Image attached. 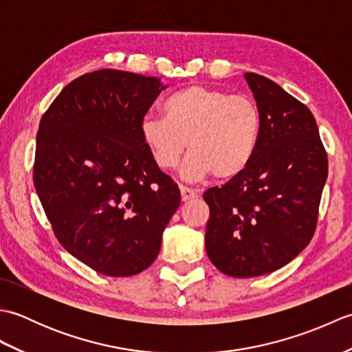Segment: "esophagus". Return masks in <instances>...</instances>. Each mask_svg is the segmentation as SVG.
I'll use <instances>...</instances> for the list:
<instances>
[{"instance_id":"1","label":"esophagus","mask_w":352,"mask_h":352,"mask_svg":"<svg viewBox=\"0 0 352 352\" xmlns=\"http://www.w3.org/2000/svg\"><path fill=\"white\" fill-rule=\"evenodd\" d=\"M180 192H182V199H183V201H190V199L198 197V192L190 189V188H188V186H182Z\"/></svg>"}]
</instances>
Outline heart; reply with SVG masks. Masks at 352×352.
Segmentation results:
<instances>
[{
    "label": "heart",
    "instance_id": "b5f03b06",
    "mask_svg": "<svg viewBox=\"0 0 352 352\" xmlns=\"http://www.w3.org/2000/svg\"><path fill=\"white\" fill-rule=\"evenodd\" d=\"M163 113L142 118V142L162 169L175 168L188 146L190 154L182 166L186 180L210 172L219 180L237 177L257 153L261 115L246 96L190 85L163 101Z\"/></svg>",
    "mask_w": 352,
    "mask_h": 352
}]
</instances>
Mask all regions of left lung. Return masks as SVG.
<instances>
[{
	"mask_svg": "<svg viewBox=\"0 0 352 352\" xmlns=\"http://www.w3.org/2000/svg\"><path fill=\"white\" fill-rule=\"evenodd\" d=\"M243 77L261 115L257 153L242 174L204 193L207 256L236 278L274 272L310 243L328 175L311 111L272 80Z\"/></svg>",
	"mask_w": 352,
	"mask_h": 352,
	"instance_id": "left-lung-1",
	"label": "left lung"
}]
</instances>
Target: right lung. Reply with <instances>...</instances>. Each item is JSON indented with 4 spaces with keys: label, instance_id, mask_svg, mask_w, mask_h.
Here are the masks:
<instances>
[{
    "label": "right lung",
    "instance_id": "right-lung-1",
    "mask_svg": "<svg viewBox=\"0 0 352 352\" xmlns=\"http://www.w3.org/2000/svg\"><path fill=\"white\" fill-rule=\"evenodd\" d=\"M166 87L125 71L85 74L39 124L37 197L63 248L100 274L145 271L180 206L178 186L154 163L139 131Z\"/></svg>",
    "mask_w": 352,
    "mask_h": 352
}]
</instances>
